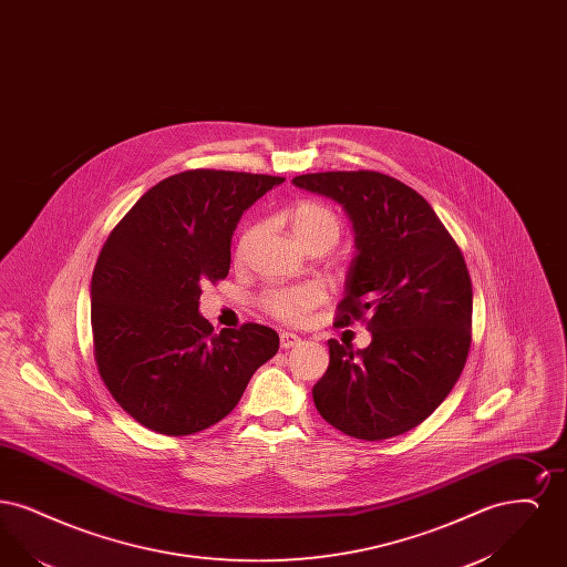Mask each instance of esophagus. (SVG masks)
<instances>
[{
    "mask_svg": "<svg viewBox=\"0 0 567 567\" xmlns=\"http://www.w3.org/2000/svg\"><path fill=\"white\" fill-rule=\"evenodd\" d=\"M301 342V338L296 336V333H291V331H282L280 333V347L287 351V349H296L297 344Z\"/></svg>",
    "mask_w": 567,
    "mask_h": 567,
    "instance_id": "obj_1",
    "label": "esophagus"
}]
</instances>
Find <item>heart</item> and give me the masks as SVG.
Listing matches in <instances>:
<instances>
[{
    "label": "heart",
    "mask_w": 567,
    "mask_h": 567,
    "mask_svg": "<svg viewBox=\"0 0 567 567\" xmlns=\"http://www.w3.org/2000/svg\"><path fill=\"white\" fill-rule=\"evenodd\" d=\"M287 223L296 236L297 243L306 250L324 252L340 240L342 220L327 204L317 199H299L287 210ZM257 234V225L244 227L236 243V261H244L248 246ZM323 301V289L317 285H296V287H271L264 291V310L282 323H301L306 315Z\"/></svg>",
    "instance_id": "1"
}]
</instances>
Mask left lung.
<instances>
[{"mask_svg": "<svg viewBox=\"0 0 567 567\" xmlns=\"http://www.w3.org/2000/svg\"><path fill=\"white\" fill-rule=\"evenodd\" d=\"M299 189L340 202L357 255L336 324L372 331L363 351L329 340L312 398L324 421L380 442L421 425L455 386L472 344V280L463 252L423 195L386 174L319 172Z\"/></svg>", "mask_w": 567, "mask_h": 567, "instance_id": "1", "label": "left lung"}]
</instances>
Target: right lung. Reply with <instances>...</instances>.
<instances>
[{
    "label": "right lung",
    "mask_w": 567,
    "mask_h": 567,
    "mask_svg": "<svg viewBox=\"0 0 567 567\" xmlns=\"http://www.w3.org/2000/svg\"><path fill=\"white\" fill-rule=\"evenodd\" d=\"M280 183L187 169L146 190L110 231L91 278L93 354L114 402L146 430H208L278 352L270 327L244 323L216 336L197 308L202 285L229 274L244 210Z\"/></svg>",
    "instance_id": "add662e5"
}]
</instances>
